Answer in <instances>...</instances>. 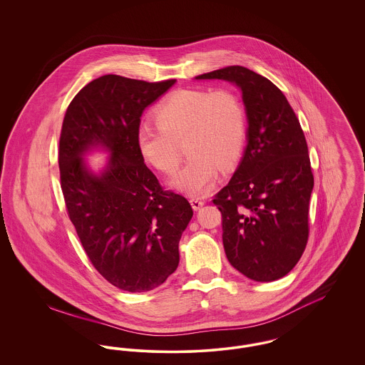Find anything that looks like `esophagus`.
Segmentation results:
<instances>
[{
	"label": "esophagus",
	"instance_id": "obj_1",
	"mask_svg": "<svg viewBox=\"0 0 365 365\" xmlns=\"http://www.w3.org/2000/svg\"><path fill=\"white\" fill-rule=\"evenodd\" d=\"M190 204L194 210H198V209L201 208V207L205 204V201L201 200V198H190Z\"/></svg>",
	"mask_w": 365,
	"mask_h": 365
}]
</instances>
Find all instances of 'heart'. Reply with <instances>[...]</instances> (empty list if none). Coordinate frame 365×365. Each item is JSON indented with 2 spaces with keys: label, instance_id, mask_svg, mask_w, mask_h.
Wrapping results in <instances>:
<instances>
[{
  "label": "heart",
  "instance_id": "b5f03b06",
  "mask_svg": "<svg viewBox=\"0 0 365 365\" xmlns=\"http://www.w3.org/2000/svg\"><path fill=\"white\" fill-rule=\"evenodd\" d=\"M157 125L137 130L140 157L161 173L179 164L178 142L187 137L189 161L171 178V186L187 195H201L240 161L246 140V110L231 90L182 88L167 96L153 110Z\"/></svg>",
  "mask_w": 365,
  "mask_h": 365
}]
</instances>
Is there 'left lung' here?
Returning a JSON list of instances; mask_svg holds the SVG:
<instances>
[{
	"mask_svg": "<svg viewBox=\"0 0 365 365\" xmlns=\"http://www.w3.org/2000/svg\"><path fill=\"white\" fill-rule=\"evenodd\" d=\"M235 83L247 116V145L228 185L215 195L230 264L246 278L272 282L301 259L309 235L313 174L308 145L284 94L241 66L195 76Z\"/></svg>",
	"mask_w": 365,
	"mask_h": 365,
	"instance_id": "8db88e82",
	"label": "left lung"
}]
</instances>
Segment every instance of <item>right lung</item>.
Segmentation results:
<instances>
[{"mask_svg":"<svg viewBox=\"0 0 365 365\" xmlns=\"http://www.w3.org/2000/svg\"><path fill=\"white\" fill-rule=\"evenodd\" d=\"M175 82L100 76L73 97L61 127L58 167L71 222L94 268L130 293L153 290L174 274L192 217L183 195L161 187L135 140L145 108ZM96 147L110 153L100 175L83 160Z\"/></svg>","mask_w":365,"mask_h":365,"instance_id":"right-lung-1","label":"right lung"}]
</instances>
